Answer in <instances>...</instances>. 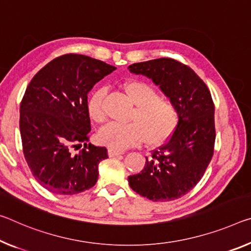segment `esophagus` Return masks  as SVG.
Listing matches in <instances>:
<instances>
[{
  "label": "esophagus",
  "instance_id": "1",
  "mask_svg": "<svg viewBox=\"0 0 251 251\" xmlns=\"http://www.w3.org/2000/svg\"><path fill=\"white\" fill-rule=\"evenodd\" d=\"M108 154H109L110 157H114V156H118V155L123 154V152H121V151H117V150L109 149V150H108Z\"/></svg>",
  "mask_w": 251,
  "mask_h": 251
}]
</instances>
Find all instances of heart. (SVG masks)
Returning <instances> with one entry per match:
<instances>
[{
	"label": "heart",
	"mask_w": 251,
	"mask_h": 251,
	"mask_svg": "<svg viewBox=\"0 0 251 251\" xmlns=\"http://www.w3.org/2000/svg\"><path fill=\"white\" fill-rule=\"evenodd\" d=\"M127 97L135 105L128 124L109 123L98 132V141L113 150H125L141 144H162L174 133L178 114L169 98L158 96L152 85L143 80H128L123 85ZM105 88L95 90L87 102L90 118L97 123L105 121Z\"/></svg>",
	"instance_id": "obj_1"
}]
</instances>
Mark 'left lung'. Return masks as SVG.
<instances>
[{
  "label": "left lung",
  "instance_id": "left-lung-1",
  "mask_svg": "<svg viewBox=\"0 0 251 251\" xmlns=\"http://www.w3.org/2000/svg\"><path fill=\"white\" fill-rule=\"evenodd\" d=\"M128 69L152 79L178 114L172 136L146 157L141 173L128 176L129 186L152 201L176 200L198 184L212 158L216 129L211 94L190 67L174 59L133 63Z\"/></svg>",
  "mask_w": 251,
  "mask_h": 251
}]
</instances>
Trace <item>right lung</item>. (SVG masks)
<instances>
[{"mask_svg": "<svg viewBox=\"0 0 251 251\" xmlns=\"http://www.w3.org/2000/svg\"><path fill=\"white\" fill-rule=\"evenodd\" d=\"M116 69L82 54H65L34 75L20 106L23 154L31 172L50 192L71 196L98 180V164L108 157L105 146L89 143L88 93ZM84 143V149L74 154Z\"/></svg>", "mask_w": 251, "mask_h": 251, "instance_id": "right-lung-1", "label": "right lung"}]
</instances>
